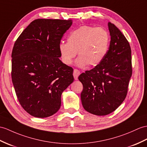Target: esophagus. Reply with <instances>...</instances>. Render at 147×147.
I'll return each mask as SVG.
<instances>
[{"instance_id": "obj_1", "label": "esophagus", "mask_w": 147, "mask_h": 147, "mask_svg": "<svg viewBox=\"0 0 147 147\" xmlns=\"http://www.w3.org/2000/svg\"><path fill=\"white\" fill-rule=\"evenodd\" d=\"M80 74V71L77 69H74V71H73V76H74V78L75 80H77L78 79V76Z\"/></svg>"}]
</instances>
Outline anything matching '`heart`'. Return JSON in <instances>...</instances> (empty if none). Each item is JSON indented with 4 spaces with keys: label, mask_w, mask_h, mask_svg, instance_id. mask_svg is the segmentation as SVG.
<instances>
[{
    "label": "heart",
    "mask_w": 147,
    "mask_h": 147,
    "mask_svg": "<svg viewBox=\"0 0 147 147\" xmlns=\"http://www.w3.org/2000/svg\"><path fill=\"white\" fill-rule=\"evenodd\" d=\"M109 41L108 34L103 28L81 26L69 34L67 43L60 42L59 51L61 59L66 65H70L78 53V66L84 67L87 64L96 66L107 54Z\"/></svg>",
    "instance_id": "b5f03b06"
}]
</instances>
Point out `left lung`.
Instances as JSON below:
<instances>
[{
  "mask_svg": "<svg viewBox=\"0 0 147 147\" xmlns=\"http://www.w3.org/2000/svg\"><path fill=\"white\" fill-rule=\"evenodd\" d=\"M108 28L111 40L103 59L78 77L83 86L81 93L83 108L99 116L111 113L123 103L132 75L128 41L113 24L109 22Z\"/></svg>",
  "mask_w": 147,
  "mask_h": 147,
  "instance_id": "1",
  "label": "left lung"
}]
</instances>
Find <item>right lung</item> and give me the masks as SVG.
Instances as JSON below:
<instances>
[{"label": "right lung", "mask_w": 147, "mask_h": 147, "mask_svg": "<svg viewBox=\"0 0 147 147\" xmlns=\"http://www.w3.org/2000/svg\"><path fill=\"white\" fill-rule=\"evenodd\" d=\"M71 25V20L36 19L13 45V85L19 103L33 117L56 113L61 94L74 81L73 68L59 59L61 40Z\"/></svg>", "instance_id": "add662e5"}]
</instances>
